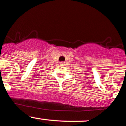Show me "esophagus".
Returning <instances> with one entry per match:
<instances>
[{
    "mask_svg": "<svg viewBox=\"0 0 126 126\" xmlns=\"http://www.w3.org/2000/svg\"><path fill=\"white\" fill-rule=\"evenodd\" d=\"M60 65H62V66H64V64H65V63H64V62H60Z\"/></svg>",
    "mask_w": 126,
    "mask_h": 126,
    "instance_id": "obj_1",
    "label": "esophagus"
}]
</instances>
